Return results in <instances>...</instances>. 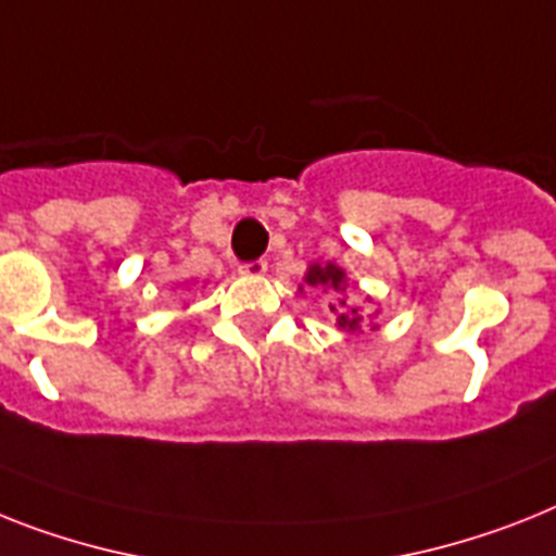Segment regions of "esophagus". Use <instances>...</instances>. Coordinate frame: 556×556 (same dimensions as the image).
<instances>
[{
    "label": "esophagus",
    "mask_w": 556,
    "mask_h": 556,
    "mask_svg": "<svg viewBox=\"0 0 556 556\" xmlns=\"http://www.w3.org/2000/svg\"><path fill=\"white\" fill-rule=\"evenodd\" d=\"M238 273L250 275V278H261V275L267 273V261H264V258L247 261V264H241V267H238Z\"/></svg>",
    "instance_id": "esophagus-1"
}]
</instances>
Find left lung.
Instances as JSON below:
<instances>
[{"label": "left lung", "instance_id": "obj_1", "mask_svg": "<svg viewBox=\"0 0 556 556\" xmlns=\"http://www.w3.org/2000/svg\"><path fill=\"white\" fill-rule=\"evenodd\" d=\"M304 283L309 289H315V292H329V295H332L329 312H334V320H338V327H341L343 332H361V329H364L369 315H366L364 306L350 304V298L343 295L350 281H346V273H343L338 264H332V261H329V264H312V267L306 269Z\"/></svg>", "mask_w": 556, "mask_h": 556}]
</instances>
